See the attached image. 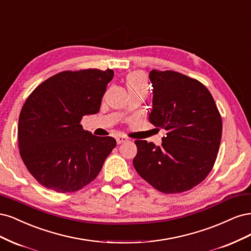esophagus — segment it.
Masks as SVG:
<instances>
[{"label":"esophagus","mask_w":251,"mask_h":251,"mask_svg":"<svg viewBox=\"0 0 251 251\" xmlns=\"http://www.w3.org/2000/svg\"><path fill=\"white\" fill-rule=\"evenodd\" d=\"M116 140H117V143H118V144H122V143H125L126 141H128V140H127V137L122 136V135H119V136H117V137H116Z\"/></svg>","instance_id":"obj_1"}]
</instances>
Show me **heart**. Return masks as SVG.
Masks as SVG:
<instances>
[{
    "mask_svg": "<svg viewBox=\"0 0 251 251\" xmlns=\"http://www.w3.org/2000/svg\"><path fill=\"white\" fill-rule=\"evenodd\" d=\"M127 86L129 92L147 91V77L144 72L135 71L127 76Z\"/></svg>",
    "mask_w": 251,
    "mask_h": 251,
    "instance_id": "b5f03b06",
    "label": "heart"
}]
</instances>
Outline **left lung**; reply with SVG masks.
Here are the masks:
<instances>
[{"instance_id":"left-lung-1","label":"left lung","mask_w":251,"mask_h":251,"mask_svg":"<svg viewBox=\"0 0 251 251\" xmlns=\"http://www.w3.org/2000/svg\"><path fill=\"white\" fill-rule=\"evenodd\" d=\"M149 121L165 128L161 146L137 140L136 172L157 191L177 194L205 179L216 161L222 119L212 94L198 80L175 71L152 70Z\"/></svg>"}]
</instances>
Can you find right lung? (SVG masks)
I'll return each instance as SVG.
<instances>
[{"mask_svg": "<svg viewBox=\"0 0 251 251\" xmlns=\"http://www.w3.org/2000/svg\"><path fill=\"white\" fill-rule=\"evenodd\" d=\"M114 71L60 72L32 92L24 103L18 128L21 157L45 188L76 192L91 183L117 142L96 136L80 124L100 109Z\"/></svg>", "mask_w": 251, "mask_h": 251, "instance_id": "right-lung-1", "label": "right lung"}]
</instances>
